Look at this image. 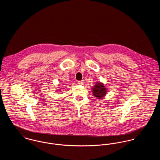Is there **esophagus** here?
I'll use <instances>...</instances> for the list:
<instances>
[{
  "label": "esophagus",
  "mask_w": 160,
  "mask_h": 160,
  "mask_svg": "<svg viewBox=\"0 0 160 160\" xmlns=\"http://www.w3.org/2000/svg\"><path fill=\"white\" fill-rule=\"evenodd\" d=\"M77 83H78V84H83L84 83L83 80L78 81V82H77Z\"/></svg>",
  "instance_id": "34e87169"
}]
</instances>
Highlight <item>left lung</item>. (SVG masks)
Segmentation results:
<instances>
[{
	"instance_id": "left-lung-1",
	"label": "left lung",
	"mask_w": 160,
	"mask_h": 160,
	"mask_svg": "<svg viewBox=\"0 0 160 160\" xmlns=\"http://www.w3.org/2000/svg\"><path fill=\"white\" fill-rule=\"evenodd\" d=\"M107 89L104 88V86L102 83H97L93 88V94L97 98H102L105 96L106 93Z\"/></svg>"
}]
</instances>
